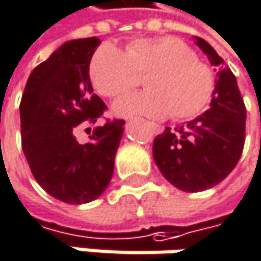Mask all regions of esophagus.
<instances>
[{"instance_id": "34e87169", "label": "esophagus", "mask_w": 261, "mask_h": 261, "mask_svg": "<svg viewBox=\"0 0 261 261\" xmlns=\"http://www.w3.org/2000/svg\"><path fill=\"white\" fill-rule=\"evenodd\" d=\"M148 125H150L151 132H153L154 135H159V133H162V132H164V126H162V125H159V123H154V122H148Z\"/></svg>"}]
</instances>
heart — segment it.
Instances as JSON below:
<instances>
[{"label": "heart", "instance_id": "heart-1", "mask_svg": "<svg viewBox=\"0 0 261 261\" xmlns=\"http://www.w3.org/2000/svg\"><path fill=\"white\" fill-rule=\"evenodd\" d=\"M144 76L148 90L117 100V114H170L173 120H190L206 110L216 90L213 68L176 36L135 39L125 51L107 42L90 62L91 84L105 97L126 94Z\"/></svg>", "mask_w": 261, "mask_h": 261}]
</instances>
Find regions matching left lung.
Instances as JSON below:
<instances>
[{
	"instance_id": "8db88e82",
	"label": "left lung",
	"mask_w": 261,
	"mask_h": 261,
	"mask_svg": "<svg viewBox=\"0 0 261 261\" xmlns=\"http://www.w3.org/2000/svg\"><path fill=\"white\" fill-rule=\"evenodd\" d=\"M196 39L219 68L211 107L187 125L167 126L153 142V158L161 173L187 193L220 184L237 165L246 133V107L234 73L205 39Z\"/></svg>"
}]
</instances>
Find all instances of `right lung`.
Here are the masks:
<instances>
[{"label": "right lung", "mask_w": 261, "mask_h": 261, "mask_svg": "<svg viewBox=\"0 0 261 261\" xmlns=\"http://www.w3.org/2000/svg\"><path fill=\"white\" fill-rule=\"evenodd\" d=\"M99 42L84 38L62 44L30 73L19 103L21 145L35 180L71 205L88 203L107 190L123 133L125 120L105 119L87 144L74 136L107 111L88 74Z\"/></svg>", "instance_id": "1"}]
</instances>
